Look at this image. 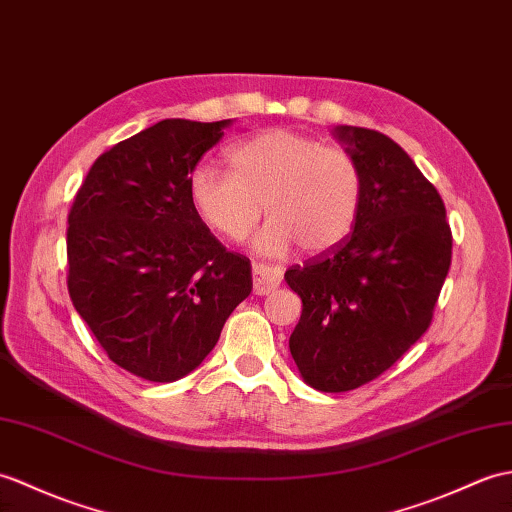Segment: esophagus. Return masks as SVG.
Masks as SVG:
<instances>
[{"mask_svg": "<svg viewBox=\"0 0 512 512\" xmlns=\"http://www.w3.org/2000/svg\"><path fill=\"white\" fill-rule=\"evenodd\" d=\"M281 283V268L257 261L253 264V292L259 296H266L275 292Z\"/></svg>", "mask_w": 512, "mask_h": 512, "instance_id": "34e87169", "label": "esophagus"}]
</instances>
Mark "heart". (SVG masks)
<instances>
[{"mask_svg":"<svg viewBox=\"0 0 512 512\" xmlns=\"http://www.w3.org/2000/svg\"><path fill=\"white\" fill-rule=\"evenodd\" d=\"M231 172L200 163L189 174L198 218L227 242H244L266 207L261 253H325L351 235L364 200V176L349 150L294 130H268L229 152Z\"/></svg>","mask_w":512,"mask_h":512,"instance_id":"b5f03b06","label":"heart"}]
</instances>
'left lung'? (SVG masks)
<instances>
[{
  "label": "left lung",
  "mask_w": 512,
  "mask_h": 512,
  "mask_svg": "<svg viewBox=\"0 0 512 512\" xmlns=\"http://www.w3.org/2000/svg\"><path fill=\"white\" fill-rule=\"evenodd\" d=\"M360 163L364 200L351 235L292 266L303 312L290 353L307 384L344 392L373 382L432 325L451 264V229L436 187L399 144L340 126Z\"/></svg>",
  "instance_id": "obj_1"
}]
</instances>
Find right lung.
Returning a JSON list of instances; mask_svg holds the SVG:
<instances>
[{"label":"right lung","mask_w":512,"mask_h":512,"mask_svg":"<svg viewBox=\"0 0 512 512\" xmlns=\"http://www.w3.org/2000/svg\"><path fill=\"white\" fill-rule=\"evenodd\" d=\"M224 126L163 120L120 141L69 209V299L109 360L150 382L192 373L253 288L251 261L216 240L187 189Z\"/></svg>","instance_id":"right-lung-1"}]
</instances>
